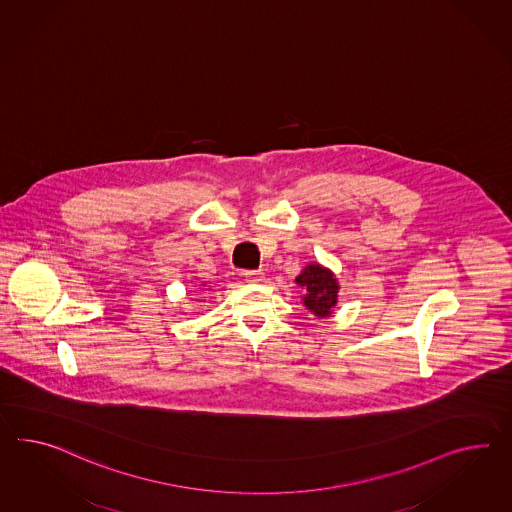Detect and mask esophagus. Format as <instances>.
Here are the masks:
<instances>
[{
    "label": "esophagus",
    "mask_w": 512,
    "mask_h": 512,
    "mask_svg": "<svg viewBox=\"0 0 512 512\" xmlns=\"http://www.w3.org/2000/svg\"><path fill=\"white\" fill-rule=\"evenodd\" d=\"M243 276H245V280H247V282H252V284L262 282L263 280L262 271H243Z\"/></svg>",
    "instance_id": "esophagus-1"
}]
</instances>
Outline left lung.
<instances>
[{
  "label": "left lung",
  "mask_w": 512,
  "mask_h": 512,
  "mask_svg": "<svg viewBox=\"0 0 512 512\" xmlns=\"http://www.w3.org/2000/svg\"><path fill=\"white\" fill-rule=\"evenodd\" d=\"M297 284L306 291L302 302L310 312L319 317L330 315L338 301V282L330 271L323 269L321 265H308L301 275L297 276Z\"/></svg>",
  "instance_id": "obj_1"
}]
</instances>
